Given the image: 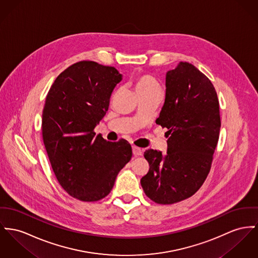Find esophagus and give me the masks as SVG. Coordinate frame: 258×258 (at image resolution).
I'll list each match as a JSON object with an SVG mask.
<instances>
[{
    "label": "esophagus",
    "instance_id": "34e87169",
    "mask_svg": "<svg viewBox=\"0 0 258 258\" xmlns=\"http://www.w3.org/2000/svg\"><path fill=\"white\" fill-rule=\"evenodd\" d=\"M132 152H133V155H135V156H139V155H142V154H143V151L140 148L136 147V146L132 147Z\"/></svg>",
    "mask_w": 258,
    "mask_h": 258
}]
</instances>
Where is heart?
Here are the masks:
<instances>
[{
    "label": "heart",
    "instance_id": "heart-1",
    "mask_svg": "<svg viewBox=\"0 0 258 258\" xmlns=\"http://www.w3.org/2000/svg\"><path fill=\"white\" fill-rule=\"evenodd\" d=\"M133 85L138 94L161 92L159 82L151 74H137L133 78Z\"/></svg>",
    "mask_w": 258,
    "mask_h": 258
}]
</instances>
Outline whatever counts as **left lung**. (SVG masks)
<instances>
[{
    "label": "left lung",
    "mask_w": 258,
    "mask_h": 258,
    "mask_svg": "<svg viewBox=\"0 0 258 258\" xmlns=\"http://www.w3.org/2000/svg\"><path fill=\"white\" fill-rule=\"evenodd\" d=\"M165 102L155 123L167 128V153L144 154L150 164L141 185L159 205L191 197L210 171L221 127L219 101L206 75L189 62L166 73Z\"/></svg>",
    "instance_id": "1"
}]
</instances>
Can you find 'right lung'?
Wrapping results in <instances>:
<instances>
[{"label":"right lung","mask_w":258,"mask_h":258,"mask_svg":"<svg viewBox=\"0 0 258 258\" xmlns=\"http://www.w3.org/2000/svg\"><path fill=\"white\" fill-rule=\"evenodd\" d=\"M121 79L113 67L82 60L56 77L46 98L42 134L52 170L62 189L82 202L105 198L132 157L126 140L108 142L94 132Z\"/></svg>","instance_id":"right-lung-1"}]
</instances>
